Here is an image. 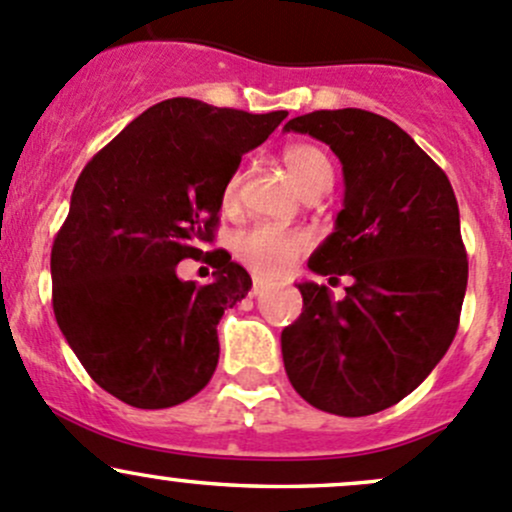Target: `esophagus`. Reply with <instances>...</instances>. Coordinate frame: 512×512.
Returning a JSON list of instances; mask_svg holds the SVG:
<instances>
[{"label":"esophagus","mask_w":512,"mask_h":512,"mask_svg":"<svg viewBox=\"0 0 512 512\" xmlns=\"http://www.w3.org/2000/svg\"><path fill=\"white\" fill-rule=\"evenodd\" d=\"M265 287H267L265 282H262L260 277H255V285H252V292H250V294H252V297H257V294H262V292H265Z\"/></svg>","instance_id":"1"}]
</instances>
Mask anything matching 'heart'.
<instances>
[{
    "label": "heart",
    "instance_id": "1",
    "mask_svg": "<svg viewBox=\"0 0 512 512\" xmlns=\"http://www.w3.org/2000/svg\"><path fill=\"white\" fill-rule=\"evenodd\" d=\"M282 160L307 198H317L332 188L334 163L329 153L317 143H289L282 151ZM237 195H240V173H232L223 185L220 205L225 210H232L237 205ZM309 245H312V237L304 230L257 225L240 232L232 242V250H235L237 260L245 262L252 272L262 277H277L285 275L289 267L309 250Z\"/></svg>",
    "mask_w": 512,
    "mask_h": 512
}]
</instances>
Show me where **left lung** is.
<instances>
[{"instance_id":"8db88e82","label":"left lung","mask_w":512,"mask_h":512,"mask_svg":"<svg viewBox=\"0 0 512 512\" xmlns=\"http://www.w3.org/2000/svg\"><path fill=\"white\" fill-rule=\"evenodd\" d=\"M285 131L327 143L344 170V208L309 270L352 277L334 302L302 282V314L282 329L294 391L314 409L369 416L399 404L456 337L468 285L461 218L446 173L414 138L361 108L312 111Z\"/></svg>"}]
</instances>
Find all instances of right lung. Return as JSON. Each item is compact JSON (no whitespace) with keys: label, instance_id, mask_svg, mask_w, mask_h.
Returning <instances> with one entry per match:
<instances>
[{"label":"right lung","instance_id":"obj_1","mask_svg":"<svg viewBox=\"0 0 512 512\" xmlns=\"http://www.w3.org/2000/svg\"><path fill=\"white\" fill-rule=\"evenodd\" d=\"M285 118L168 98L81 170L51 247V304L91 379L123 404L168 409L213 376L220 317L252 280L225 250L205 252L210 286L174 267L215 240L225 180Z\"/></svg>","mask_w":512,"mask_h":512}]
</instances>
